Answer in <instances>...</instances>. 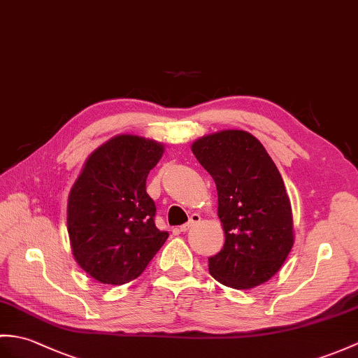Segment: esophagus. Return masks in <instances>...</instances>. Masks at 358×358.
<instances>
[{
  "label": "esophagus",
  "instance_id": "1",
  "mask_svg": "<svg viewBox=\"0 0 358 358\" xmlns=\"http://www.w3.org/2000/svg\"><path fill=\"white\" fill-rule=\"evenodd\" d=\"M201 221V217H199L198 213H194V215H190V220H189V222H186V224H182V226L180 227V231H189L190 229L192 227H195L196 224Z\"/></svg>",
  "mask_w": 358,
  "mask_h": 358
}]
</instances>
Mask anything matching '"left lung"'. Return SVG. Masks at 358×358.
Instances as JSON below:
<instances>
[{
    "label": "left lung",
    "instance_id": "left-lung-1",
    "mask_svg": "<svg viewBox=\"0 0 358 358\" xmlns=\"http://www.w3.org/2000/svg\"><path fill=\"white\" fill-rule=\"evenodd\" d=\"M190 149L217 185L226 236L221 252L209 257L210 274L235 289L270 280L294 244L292 203L276 164L243 129L212 132Z\"/></svg>",
    "mask_w": 358,
    "mask_h": 358
}]
</instances>
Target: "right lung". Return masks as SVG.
Segmentation results:
<instances>
[{
	"label": "right lung",
	"mask_w": 358,
	"mask_h": 358,
	"mask_svg": "<svg viewBox=\"0 0 358 358\" xmlns=\"http://www.w3.org/2000/svg\"><path fill=\"white\" fill-rule=\"evenodd\" d=\"M164 154L160 141L119 134L88 155L66 203L74 259L108 285L138 278L169 234L155 227L146 178Z\"/></svg>",
	"instance_id": "1"
}]
</instances>
